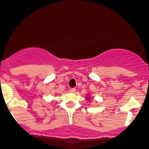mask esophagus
<instances>
[{
  "label": "esophagus",
  "instance_id": "1",
  "mask_svg": "<svg viewBox=\"0 0 149 149\" xmlns=\"http://www.w3.org/2000/svg\"><path fill=\"white\" fill-rule=\"evenodd\" d=\"M76 91V90L75 89V88H70V93H74Z\"/></svg>",
  "mask_w": 149,
  "mask_h": 149
}]
</instances>
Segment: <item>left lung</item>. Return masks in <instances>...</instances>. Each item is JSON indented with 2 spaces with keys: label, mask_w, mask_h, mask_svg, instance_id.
I'll return each instance as SVG.
<instances>
[{
  "label": "left lung",
  "mask_w": 149,
  "mask_h": 149,
  "mask_svg": "<svg viewBox=\"0 0 149 149\" xmlns=\"http://www.w3.org/2000/svg\"><path fill=\"white\" fill-rule=\"evenodd\" d=\"M86 99L88 100V101H90V100H91V96L88 94L86 95Z\"/></svg>",
  "instance_id": "8db88e82"
}]
</instances>
